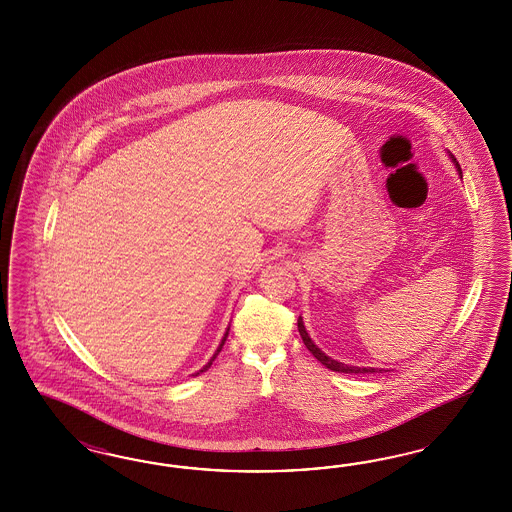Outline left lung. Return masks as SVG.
Wrapping results in <instances>:
<instances>
[{
	"label": "left lung",
	"instance_id": "1",
	"mask_svg": "<svg viewBox=\"0 0 512 512\" xmlns=\"http://www.w3.org/2000/svg\"><path fill=\"white\" fill-rule=\"evenodd\" d=\"M449 157L452 159V163H454V167H456V171L458 174L462 176V169H460V165H458V161H456V157L450 154ZM298 332H300V336H302V341H304V345L308 347V351H310L313 357L317 358L323 366H326L328 370H332V372L338 373H385L388 370H383V368H360V366H349V364H343V362H338V360H334V358L328 357L325 355L315 343L310 338V334H308V330H306V326H304V321H302V317H298Z\"/></svg>",
	"mask_w": 512,
	"mask_h": 512
}]
</instances>
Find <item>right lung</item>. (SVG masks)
I'll use <instances>...</instances> for the list:
<instances>
[{
  "mask_svg": "<svg viewBox=\"0 0 512 512\" xmlns=\"http://www.w3.org/2000/svg\"><path fill=\"white\" fill-rule=\"evenodd\" d=\"M227 336H229V328L225 330V334H223V338H221V343H219V347H217L216 353H214V357L210 358V360H208V362L202 366L201 370H199V372L193 373V375H199V373L206 372V370L212 366V362L216 360L217 355H219V351L223 349V345H225V341H227Z\"/></svg>",
  "mask_w": 512,
  "mask_h": 512,
  "instance_id": "1",
  "label": "right lung"
}]
</instances>
